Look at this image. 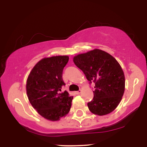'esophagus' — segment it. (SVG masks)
I'll use <instances>...</instances> for the list:
<instances>
[{"mask_svg": "<svg viewBox=\"0 0 147 147\" xmlns=\"http://www.w3.org/2000/svg\"><path fill=\"white\" fill-rule=\"evenodd\" d=\"M81 92H82V90H78V91H76L75 93L76 94H79L81 93Z\"/></svg>", "mask_w": 147, "mask_h": 147, "instance_id": "obj_1", "label": "esophagus"}]
</instances>
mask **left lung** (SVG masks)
Masks as SVG:
<instances>
[{
    "instance_id": "obj_1",
    "label": "left lung",
    "mask_w": 147,
    "mask_h": 147,
    "mask_svg": "<svg viewBox=\"0 0 147 147\" xmlns=\"http://www.w3.org/2000/svg\"><path fill=\"white\" fill-rule=\"evenodd\" d=\"M73 62L95 83L93 99L88 102L89 111L103 116L113 112L121 102L125 88L124 72L112 55L100 49L74 56Z\"/></svg>"
}]
</instances>
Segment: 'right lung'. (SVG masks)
I'll return each mask as SVG.
<instances>
[{
  "label": "right lung",
  "instance_id": "add662e5",
  "mask_svg": "<svg viewBox=\"0 0 147 147\" xmlns=\"http://www.w3.org/2000/svg\"><path fill=\"white\" fill-rule=\"evenodd\" d=\"M68 56H55L39 61L29 73L26 90L33 108L45 119L57 121L70 111L73 96L69 92H61L65 85L63 80L64 67Z\"/></svg>",
  "mask_w": 147,
  "mask_h": 147
}]
</instances>
